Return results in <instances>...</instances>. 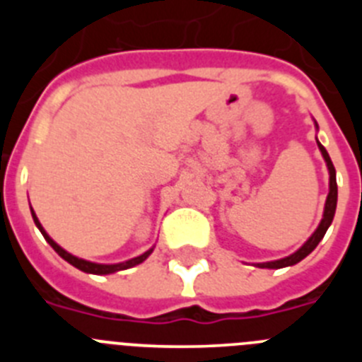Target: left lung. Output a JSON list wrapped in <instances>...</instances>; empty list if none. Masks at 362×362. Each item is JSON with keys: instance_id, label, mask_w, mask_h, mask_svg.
<instances>
[{"instance_id": "left-lung-1", "label": "left lung", "mask_w": 362, "mask_h": 362, "mask_svg": "<svg viewBox=\"0 0 362 362\" xmlns=\"http://www.w3.org/2000/svg\"><path fill=\"white\" fill-rule=\"evenodd\" d=\"M313 123H315V121H313ZM315 129L319 130L317 123H315ZM317 146L322 153V159H325V163H326V168H328V175H330V188H328V196H326L325 212H322L321 223H319V226L315 228V232H313L312 235L306 239V243L300 246L299 250H296L293 254H290L288 257L276 259V261H267V263H257L255 267L274 268V270H277V268H284V267H293V264H297L299 261H303L306 255L312 254V252L315 250V246L321 243V239L325 238L326 230H328V226L332 225V221H334V216H335V209H337V179H335L334 163H332V159H330V156H328V152H326V148L319 141H317Z\"/></svg>"}]
</instances>
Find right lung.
<instances>
[{"mask_svg":"<svg viewBox=\"0 0 362 362\" xmlns=\"http://www.w3.org/2000/svg\"><path fill=\"white\" fill-rule=\"evenodd\" d=\"M30 212H32V219H34L36 226H37V228H40V232L43 233V238L47 239V243H49V245L52 246L54 250L57 252V255L65 259L66 263H70V264H72V267L78 268V270L86 272V274H95V276H108V274H116V272H119V270H127V268H132V267H136V264H141L143 261H145V259L148 257V255L153 252V246H152V248H150V250H146L145 254L137 255V257L129 259V261H123V263H116V264L92 263V261H86V259L76 257V255L69 254V252H66L65 248H62V246L57 245V243L54 241L52 238H50L49 233H47V230H45L43 226H41V223H40V219H37L36 212H34V210H32V209H30Z\"/></svg>","mask_w":362,"mask_h":362,"instance_id":"obj_1","label":"right lung"}]
</instances>
